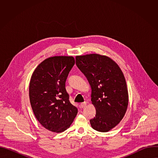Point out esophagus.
Segmentation results:
<instances>
[{
  "instance_id": "esophagus-1",
  "label": "esophagus",
  "mask_w": 158,
  "mask_h": 158,
  "mask_svg": "<svg viewBox=\"0 0 158 158\" xmlns=\"http://www.w3.org/2000/svg\"><path fill=\"white\" fill-rule=\"evenodd\" d=\"M86 102H82V103H81L80 104V105H79V107H81V108H84V107H85V106H86Z\"/></svg>"
}]
</instances>
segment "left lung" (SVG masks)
Instances as JSON below:
<instances>
[{"mask_svg":"<svg viewBox=\"0 0 158 158\" xmlns=\"http://www.w3.org/2000/svg\"><path fill=\"white\" fill-rule=\"evenodd\" d=\"M76 64L91 87V101L96 113L92 127L107 132L122 120L128 105V91L119 65L109 57L97 54L79 56Z\"/></svg>","mask_w":158,"mask_h":158,"instance_id":"1","label":"left lung"}]
</instances>
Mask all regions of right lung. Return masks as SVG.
I'll return each mask as SVG.
<instances>
[{
    "instance_id": "obj_1",
    "label": "right lung",
    "mask_w": 158,
    "mask_h": 158,
    "mask_svg": "<svg viewBox=\"0 0 158 158\" xmlns=\"http://www.w3.org/2000/svg\"><path fill=\"white\" fill-rule=\"evenodd\" d=\"M74 64L72 56L49 57L36 67L31 79L29 98L34 114L43 127L52 132L69 128L77 114L65 89Z\"/></svg>"
}]
</instances>
